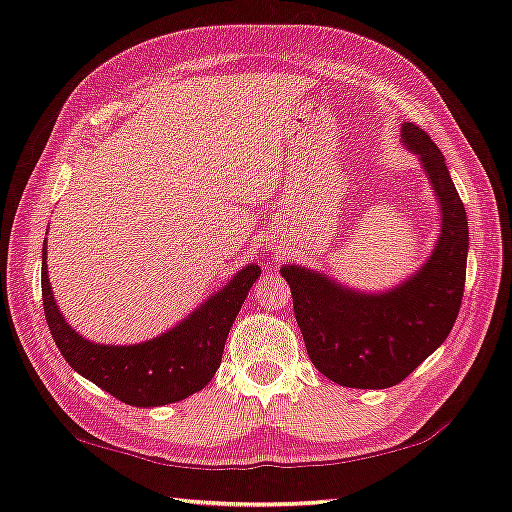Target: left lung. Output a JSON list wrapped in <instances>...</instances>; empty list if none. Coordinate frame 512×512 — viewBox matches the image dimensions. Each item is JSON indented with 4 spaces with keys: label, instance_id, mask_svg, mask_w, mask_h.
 <instances>
[{
    "label": "left lung",
    "instance_id": "left-lung-1",
    "mask_svg": "<svg viewBox=\"0 0 512 512\" xmlns=\"http://www.w3.org/2000/svg\"><path fill=\"white\" fill-rule=\"evenodd\" d=\"M402 135L420 155L443 207V230L429 262L379 296L343 289L302 266L280 268L311 363L348 388H388L409 377L452 332L465 291L470 235L461 196L431 137L411 121Z\"/></svg>",
    "mask_w": 512,
    "mask_h": 512
}]
</instances>
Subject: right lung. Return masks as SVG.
I'll return each instance as SVG.
<instances>
[{"mask_svg": "<svg viewBox=\"0 0 512 512\" xmlns=\"http://www.w3.org/2000/svg\"><path fill=\"white\" fill-rule=\"evenodd\" d=\"M47 246V241H45ZM42 248V309L56 348L79 375L131 406L185 400L214 377L225 339L262 268L250 264L171 332L140 345H97L76 334L56 307Z\"/></svg>", "mask_w": 512, "mask_h": 512, "instance_id": "right-lung-1", "label": "right lung"}]
</instances>
